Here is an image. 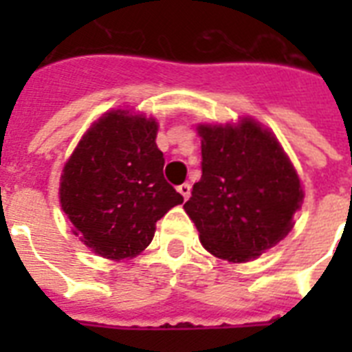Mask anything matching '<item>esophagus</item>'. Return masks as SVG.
I'll return each instance as SVG.
<instances>
[{
  "mask_svg": "<svg viewBox=\"0 0 352 352\" xmlns=\"http://www.w3.org/2000/svg\"><path fill=\"white\" fill-rule=\"evenodd\" d=\"M177 192L181 193L182 199L186 201V199L190 197V192H192V186H190L188 182H182V184H179V186H177Z\"/></svg>",
  "mask_w": 352,
  "mask_h": 352,
  "instance_id": "34e87169",
  "label": "esophagus"
}]
</instances>
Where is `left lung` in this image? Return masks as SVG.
Wrapping results in <instances>:
<instances>
[{
  "label": "left lung",
  "instance_id": "8db88e82",
  "mask_svg": "<svg viewBox=\"0 0 352 352\" xmlns=\"http://www.w3.org/2000/svg\"><path fill=\"white\" fill-rule=\"evenodd\" d=\"M203 175L184 204L201 243L230 263L256 259L289 234L303 190L278 138L252 118L197 127Z\"/></svg>",
  "mask_w": 352,
  "mask_h": 352
}]
</instances>
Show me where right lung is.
Returning <instances> with one entry per match:
<instances>
[{
  "mask_svg": "<svg viewBox=\"0 0 352 352\" xmlns=\"http://www.w3.org/2000/svg\"><path fill=\"white\" fill-rule=\"evenodd\" d=\"M155 118L115 109L89 127L63 166L60 203L73 234L107 259L135 257L155 225L184 199L162 168Z\"/></svg>",
  "mask_w": 352,
  "mask_h": 352,
  "instance_id": "obj_1",
  "label": "right lung"
}]
</instances>
